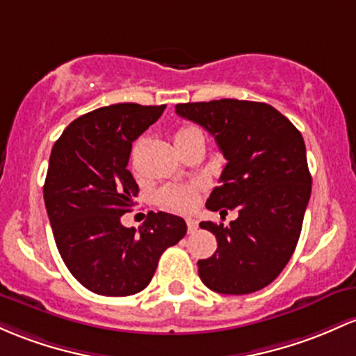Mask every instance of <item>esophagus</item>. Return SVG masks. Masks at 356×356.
<instances>
[{
	"label": "esophagus",
	"mask_w": 356,
	"mask_h": 356,
	"mask_svg": "<svg viewBox=\"0 0 356 356\" xmlns=\"http://www.w3.org/2000/svg\"><path fill=\"white\" fill-rule=\"evenodd\" d=\"M187 229H189V233L197 232V221L193 220V218H189V220H187Z\"/></svg>",
	"instance_id": "esophagus-1"
}]
</instances>
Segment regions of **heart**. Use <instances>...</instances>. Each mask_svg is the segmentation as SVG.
<instances>
[{
  "instance_id": "1",
  "label": "heart",
  "mask_w": 356,
  "mask_h": 356,
  "mask_svg": "<svg viewBox=\"0 0 356 356\" xmlns=\"http://www.w3.org/2000/svg\"><path fill=\"white\" fill-rule=\"evenodd\" d=\"M197 131L196 128L182 127L179 128L175 134V140L182 138V136ZM160 202L165 208H170L174 211H191L199 201V186H184V187H167L160 193Z\"/></svg>"
}]
</instances>
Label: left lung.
Instances as JSON below:
<instances>
[{"label":"left lung","instance_id":"obj_1","mask_svg":"<svg viewBox=\"0 0 356 356\" xmlns=\"http://www.w3.org/2000/svg\"><path fill=\"white\" fill-rule=\"evenodd\" d=\"M175 113L206 128L228 160L206 208L238 209L228 226L199 222L218 241L213 257L197 261L202 284L233 296L267 287L294 253L311 197L302 135L257 101L182 103Z\"/></svg>","mask_w":356,"mask_h":356}]
</instances>
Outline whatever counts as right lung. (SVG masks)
I'll return each mask as SVG.
<instances>
[{"instance_id":"add662e5","label":"right lung","mask_w":356,"mask_h":356,"mask_svg":"<svg viewBox=\"0 0 356 356\" xmlns=\"http://www.w3.org/2000/svg\"><path fill=\"white\" fill-rule=\"evenodd\" d=\"M163 109L136 103L97 108L74 120L50 154L44 201L56 245L69 272L95 294L143 291L160 255L187 232L182 218L162 211H150L138 232L120 221L138 194L127 169L131 143Z\"/></svg>"}]
</instances>
